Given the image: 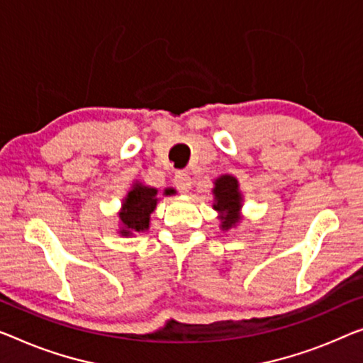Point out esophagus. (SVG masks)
<instances>
[{"mask_svg": "<svg viewBox=\"0 0 363 363\" xmlns=\"http://www.w3.org/2000/svg\"><path fill=\"white\" fill-rule=\"evenodd\" d=\"M174 186L179 189L181 192H189V189L192 186V179L187 172H177L174 176Z\"/></svg>", "mask_w": 363, "mask_h": 363, "instance_id": "esophagus-1", "label": "esophagus"}]
</instances>
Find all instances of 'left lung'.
<instances>
[{
    "label": "left lung",
    "mask_w": 363,
    "mask_h": 363,
    "mask_svg": "<svg viewBox=\"0 0 363 363\" xmlns=\"http://www.w3.org/2000/svg\"><path fill=\"white\" fill-rule=\"evenodd\" d=\"M213 184V208L220 213L218 218L221 221V230H230L240 221V210L242 207L240 184H238L236 177L230 174L220 176Z\"/></svg>",
    "instance_id": "left-lung-1"
}]
</instances>
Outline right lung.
<instances>
[{
	"label": "right lung",
	"instance_id": "add662e5",
	"mask_svg": "<svg viewBox=\"0 0 363 363\" xmlns=\"http://www.w3.org/2000/svg\"><path fill=\"white\" fill-rule=\"evenodd\" d=\"M164 196L174 194V189H166ZM156 203H158V191L153 187L143 186V184L135 182L130 189L127 197L123 199L122 210L118 213L121 218V235L132 236L140 231L150 228V215L155 212Z\"/></svg>",
	"mask_w": 363,
	"mask_h": 363
}]
</instances>
